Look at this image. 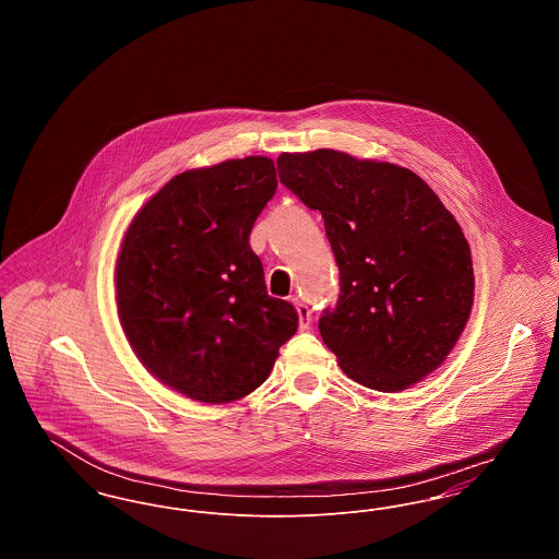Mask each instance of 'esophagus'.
I'll list each match as a JSON object with an SVG mask.
<instances>
[{"label":"esophagus","mask_w":559,"mask_h":559,"mask_svg":"<svg viewBox=\"0 0 559 559\" xmlns=\"http://www.w3.org/2000/svg\"><path fill=\"white\" fill-rule=\"evenodd\" d=\"M293 304H295V308H297V314H299V329L301 331H306V329H310V320H312V310L304 304V301H299L297 297L293 299Z\"/></svg>","instance_id":"esophagus-1"}]
</instances>
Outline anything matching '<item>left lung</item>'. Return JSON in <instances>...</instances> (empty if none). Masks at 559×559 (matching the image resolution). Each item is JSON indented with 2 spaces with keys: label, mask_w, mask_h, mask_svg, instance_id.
I'll use <instances>...</instances> for the list:
<instances>
[{
  "label": "left lung",
  "mask_w": 559,
  "mask_h": 559,
  "mask_svg": "<svg viewBox=\"0 0 559 559\" xmlns=\"http://www.w3.org/2000/svg\"><path fill=\"white\" fill-rule=\"evenodd\" d=\"M281 182L319 210L340 267V299L319 320L342 371L400 392L436 371L474 306L467 239L406 167L319 148L283 153Z\"/></svg>",
  "instance_id": "obj_1"
}]
</instances>
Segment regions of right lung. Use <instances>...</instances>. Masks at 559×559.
Masks as SVG:
<instances>
[{
	"label": "right lung",
	"mask_w": 559,
	"mask_h": 559,
	"mask_svg": "<svg viewBox=\"0 0 559 559\" xmlns=\"http://www.w3.org/2000/svg\"><path fill=\"white\" fill-rule=\"evenodd\" d=\"M267 157L171 178L135 213L115 270L117 310L140 362L188 399L224 404L267 379L297 331L249 245L276 192Z\"/></svg>",
	"instance_id": "obj_1"
}]
</instances>
